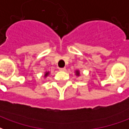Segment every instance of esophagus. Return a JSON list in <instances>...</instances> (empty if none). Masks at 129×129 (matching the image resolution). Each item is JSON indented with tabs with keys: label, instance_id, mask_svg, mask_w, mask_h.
<instances>
[{
	"label": "esophagus",
	"instance_id": "1",
	"mask_svg": "<svg viewBox=\"0 0 129 129\" xmlns=\"http://www.w3.org/2000/svg\"><path fill=\"white\" fill-rule=\"evenodd\" d=\"M59 71H65L66 68H59Z\"/></svg>",
	"mask_w": 129,
	"mask_h": 129
}]
</instances>
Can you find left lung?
<instances>
[{"mask_svg": "<svg viewBox=\"0 0 129 129\" xmlns=\"http://www.w3.org/2000/svg\"><path fill=\"white\" fill-rule=\"evenodd\" d=\"M75 74L77 75V77H79L80 76V72H79V70H76L75 71Z\"/></svg>", "mask_w": 129, "mask_h": 129, "instance_id": "obj_1", "label": "left lung"}]
</instances>
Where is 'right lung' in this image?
Returning a JSON list of instances; mask_svg holds the SVG:
<instances>
[{
    "mask_svg": "<svg viewBox=\"0 0 129 129\" xmlns=\"http://www.w3.org/2000/svg\"><path fill=\"white\" fill-rule=\"evenodd\" d=\"M49 73H50V72H45V74H44V77H47L48 76V74H49Z\"/></svg>",
    "mask_w": 129,
    "mask_h": 129,
    "instance_id": "right-lung-1",
    "label": "right lung"
}]
</instances>
